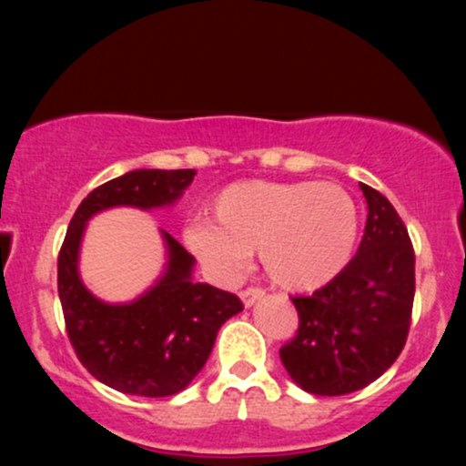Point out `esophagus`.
I'll use <instances>...</instances> for the list:
<instances>
[{"instance_id": "34e87169", "label": "esophagus", "mask_w": 466, "mask_h": 466, "mask_svg": "<svg viewBox=\"0 0 466 466\" xmlns=\"http://www.w3.org/2000/svg\"><path fill=\"white\" fill-rule=\"evenodd\" d=\"M263 296H265V291L258 287H249V289H245V291H240V300H243L245 309L254 307V304L258 302Z\"/></svg>"}]
</instances>
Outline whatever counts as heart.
<instances>
[{
	"label": "heart",
	"instance_id": "heart-1",
	"mask_svg": "<svg viewBox=\"0 0 466 466\" xmlns=\"http://www.w3.org/2000/svg\"><path fill=\"white\" fill-rule=\"evenodd\" d=\"M208 221L184 232L203 265L229 278L258 249L267 278L296 293L333 282L360 240L355 201L335 184L237 181L212 197Z\"/></svg>",
	"mask_w": 466,
	"mask_h": 466
}]
</instances>
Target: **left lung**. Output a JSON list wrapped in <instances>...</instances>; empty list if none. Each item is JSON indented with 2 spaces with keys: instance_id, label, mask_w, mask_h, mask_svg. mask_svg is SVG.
<instances>
[{
  "instance_id": "1",
  "label": "left lung",
  "mask_w": 466,
  "mask_h": 466,
  "mask_svg": "<svg viewBox=\"0 0 466 466\" xmlns=\"http://www.w3.org/2000/svg\"><path fill=\"white\" fill-rule=\"evenodd\" d=\"M368 203L355 258L333 282L293 298L300 326L280 349L289 377L318 397L366 388L397 361L414 302V249L408 228L381 192L360 184Z\"/></svg>"
}]
</instances>
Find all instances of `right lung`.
<instances>
[{"label": "right lung", "instance_id": "1", "mask_svg": "<svg viewBox=\"0 0 466 466\" xmlns=\"http://www.w3.org/2000/svg\"><path fill=\"white\" fill-rule=\"evenodd\" d=\"M195 170L137 168L106 181L80 201L58 254V298L80 363L105 386L136 397H173L190 386L210 357L223 322L243 311L234 293L192 280L195 258L159 229L162 274L131 302L96 298L78 260L89 218L111 208L157 210L181 199Z\"/></svg>", "mask_w": 466, "mask_h": 466}]
</instances>
